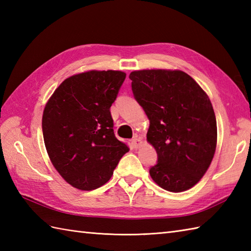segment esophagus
I'll list each match as a JSON object with an SVG mask.
<instances>
[{
    "label": "esophagus",
    "instance_id": "1",
    "mask_svg": "<svg viewBox=\"0 0 251 251\" xmlns=\"http://www.w3.org/2000/svg\"><path fill=\"white\" fill-rule=\"evenodd\" d=\"M131 145H132V147H134V149H138V148L141 147L142 141H141L140 138H138V136H135L131 139Z\"/></svg>",
    "mask_w": 251,
    "mask_h": 251
}]
</instances>
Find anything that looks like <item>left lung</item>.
I'll use <instances>...</instances> for the list:
<instances>
[{"label": "left lung", "instance_id": "obj_1", "mask_svg": "<svg viewBox=\"0 0 251 251\" xmlns=\"http://www.w3.org/2000/svg\"><path fill=\"white\" fill-rule=\"evenodd\" d=\"M131 89L150 121L147 140L157 163L154 182L169 192H183L201 179L217 147V122L207 94L180 70H140L129 74Z\"/></svg>", "mask_w": 251, "mask_h": 251}]
</instances>
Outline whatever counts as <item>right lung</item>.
I'll return each mask as SVG.
<instances>
[{
	"label": "right lung",
	"instance_id": "add662e5",
	"mask_svg": "<svg viewBox=\"0 0 251 251\" xmlns=\"http://www.w3.org/2000/svg\"><path fill=\"white\" fill-rule=\"evenodd\" d=\"M126 73L87 71L66 78L42 117L50 162L74 188L92 191L108 182L129 148L114 135L110 108Z\"/></svg>",
	"mask_w": 251,
	"mask_h": 251
}]
</instances>
